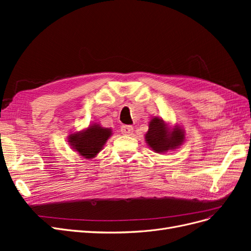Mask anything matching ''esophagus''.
<instances>
[{"instance_id": "34e87169", "label": "esophagus", "mask_w": 251, "mask_h": 251, "mask_svg": "<svg viewBox=\"0 0 251 251\" xmlns=\"http://www.w3.org/2000/svg\"><path fill=\"white\" fill-rule=\"evenodd\" d=\"M134 132V128L131 126H121V133L125 135H132Z\"/></svg>"}]
</instances>
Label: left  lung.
<instances>
[{"mask_svg": "<svg viewBox=\"0 0 251 251\" xmlns=\"http://www.w3.org/2000/svg\"><path fill=\"white\" fill-rule=\"evenodd\" d=\"M185 140L184 130L180 126H170L162 118L155 117L150 121L146 142L155 153H165L180 148Z\"/></svg>", "mask_w": 251, "mask_h": 251, "instance_id": "1", "label": "left lung"}]
</instances>
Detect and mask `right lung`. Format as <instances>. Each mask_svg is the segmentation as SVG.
<instances>
[{"label":"right lung","instance_id":"obj_1","mask_svg":"<svg viewBox=\"0 0 251 251\" xmlns=\"http://www.w3.org/2000/svg\"><path fill=\"white\" fill-rule=\"evenodd\" d=\"M112 134L111 128L94 124L90 125L85 130L71 133L68 136V142L71 149L82 158L93 159L102 150Z\"/></svg>","mask_w":251,"mask_h":251}]
</instances>
